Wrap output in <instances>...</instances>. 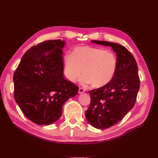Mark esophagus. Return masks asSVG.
<instances>
[{
  "label": "esophagus",
  "instance_id": "1",
  "mask_svg": "<svg viewBox=\"0 0 158 158\" xmlns=\"http://www.w3.org/2000/svg\"><path fill=\"white\" fill-rule=\"evenodd\" d=\"M84 92H85V90H84L83 88H79V89H78V93H79V94H82V93H84Z\"/></svg>",
  "mask_w": 158,
  "mask_h": 158
}]
</instances>
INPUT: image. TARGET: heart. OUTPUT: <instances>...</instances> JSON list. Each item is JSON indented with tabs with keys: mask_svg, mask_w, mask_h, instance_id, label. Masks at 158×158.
I'll return each mask as SVG.
<instances>
[{
	"mask_svg": "<svg viewBox=\"0 0 158 158\" xmlns=\"http://www.w3.org/2000/svg\"><path fill=\"white\" fill-rule=\"evenodd\" d=\"M117 68L116 55L111 51L98 47L78 46L73 52L63 56V72L65 77L72 82L81 73L82 84H92L94 88H102L113 78Z\"/></svg>",
	"mask_w": 158,
	"mask_h": 158,
	"instance_id": "b5f03b06",
	"label": "heart"
}]
</instances>
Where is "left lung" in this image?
<instances>
[{
	"instance_id": "obj_1",
	"label": "left lung",
	"mask_w": 158,
	"mask_h": 158,
	"mask_svg": "<svg viewBox=\"0 0 158 158\" xmlns=\"http://www.w3.org/2000/svg\"><path fill=\"white\" fill-rule=\"evenodd\" d=\"M92 41L111 47L117 59V70L111 82L89 92L91 102L85 112V118L91 125L106 129L121 121L135 106L140 88V79L136 60L125 47L109 41Z\"/></svg>"
}]
</instances>
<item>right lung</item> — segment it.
Listing matches in <instances>:
<instances>
[{"instance_id":"obj_1","label":"right lung","mask_w":158,"mask_h":158,"mask_svg":"<svg viewBox=\"0 0 158 158\" xmlns=\"http://www.w3.org/2000/svg\"><path fill=\"white\" fill-rule=\"evenodd\" d=\"M64 41L49 40L23 55L14 74V99L22 113L40 125L59 120L63 106L78 87L64 78Z\"/></svg>"}]
</instances>
